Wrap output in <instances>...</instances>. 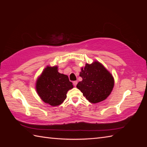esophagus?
<instances>
[{"label": "esophagus", "instance_id": "obj_1", "mask_svg": "<svg viewBox=\"0 0 147 147\" xmlns=\"http://www.w3.org/2000/svg\"><path fill=\"white\" fill-rule=\"evenodd\" d=\"M77 83H78L77 81H74V82H73V84L75 86H76L77 84Z\"/></svg>", "mask_w": 147, "mask_h": 147}]
</instances>
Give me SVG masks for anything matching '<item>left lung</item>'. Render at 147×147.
I'll return each mask as SVG.
<instances>
[{"mask_svg": "<svg viewBox=\"0 0 147 147\" xmlns=\"http://www.w3.org/2000/svg\"><path fill=\"white\" fill-rule=\"evenodd\" d=\"M80 76L82 81L78 83L77 88L91 103L105 100L113 90V75L99 61H94L91 64L86 63L84 68L82 67Z\"/></svg>", "mask_w": 147, "mask_h": 147, "instance_id": "1", "label": "left lung"}]
</instances>
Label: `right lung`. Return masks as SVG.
Returning <instances> with one entry per match:
<instances>
[{
	"mask_svg": "<svg viewBox=\"0 0 147 147\" xmlns=\"http://www.w3.org/2000/svg\"><path fill=\"white\" fill-rule=\"evenodd\" d=\"M73 88L67 75L60 74L57 65L47 66L35 83V89L40 99L54 107L63 104L67 91Z\"/></svg>",
	"mask_w": 147,
	"mask_h": 147,
	"instance_id": "add662e5",
	"label": "right lung"
}]
</instances>
